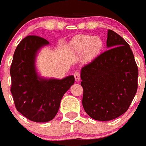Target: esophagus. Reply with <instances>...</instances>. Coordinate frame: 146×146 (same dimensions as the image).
Listing matches in <instances>:
<instances>
[{
    "label": "esophagus",
    "instance_id": "34e87169",
    "mask_svg": "<svg viewBox=\"0 0 146 146\" xmlns=\"http://www.w3.org/2000/svg\"><path fill=\"white\" fill-rule=\"evenodd\" d=\"M74 79L76 82H79L80 80V73L79 72H76L74 74Z\"/></svg>",
    "mask_w": 146,
    "mask_h": 146
}]
</instances>
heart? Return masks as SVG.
I'll list each match as a JSON object with an SVG mask.
<instances>
[{
    "label": "heart",
    "instance_id": "obj_1",
    "mask_svg": "<svg viewBox=\"0 0 146 146\" xmlns=\"http://www.w3.org/2000/svg\"><path fill=\"white\" fill-rule=\"evenodd\" d=\"M74 44L76 48L81 51L86 50L88 54L95 56L99 54L103 48L104 43L99 37H94L87 35H81L74 40Z\"/></svg>",
    "mask_w": 146,
    "mask_h": 146
}]
</instances>
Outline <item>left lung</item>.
<instances>
[{"label": "left lung", "instance_id": "left-lung-1", "mask_svg": "<svg viewBox=\"0 0 146 146\" xmlns=\"http://www.w3.org/2000/svg\"><path fill=\"white\" fill-rule=\"evenodd\" d=\"M109 49L81 70L82 105L96 121H110L128 109L138 89V70L127 42L108 30Z\"/></svg>", "mask_w": 146, "mask_h": 146}]
</instances>
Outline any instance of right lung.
Instances as JSON below:
<instances>
[{"label":"right lung","instance_id":"obj_1","mask_svg":"<svg viewBox=\"0 0 146 146\" xmlns=\"http://www.w3.org/2000/svg\"><path fill=\"white\" fill-rule=\"evenodd\" d=\"M45 39L29 35L21 40L13 54L11 67V92L17 110L29 120L47 122L57 114L64 94L74 83V76L62 79H44L37 74V52L49 44Z\"/></svg>","mask_w":146,"mask_h":146}]
</instances>
